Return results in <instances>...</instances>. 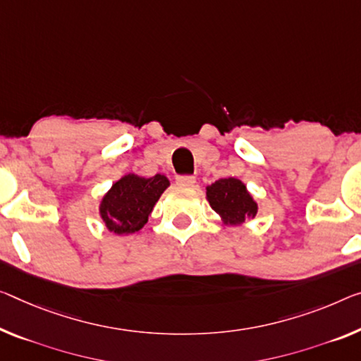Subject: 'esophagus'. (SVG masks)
I'll list each match as a JSON object with an SVG mask.
<instances>
[{
  "instance_id": "34e87169",
  "label": "esophagus",
  "mask_w": 361,
  "mask_h": 361,
  "mask_svg": "<svg viewBox=\"0 0 361 361\" xmlns=\"http://www.w3.org/2000/svg\"><path fill=\"white\" fill-rule=\"evenodd\" d=\"M195 177L193 176H177L176 177V182H177V185H180V187H193L195 185Z\"/></svg>"
}]
</instances>
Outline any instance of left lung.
Wrapping results in <instances>:
<instances>
[{"label": "left lung", "mask_w": 361, "mask_h": 361, "mask_svg": "<svg viewBox=\"0 0 361 361\" xmlns=\"http://www.w3.org/2000/svg\"><path fill=\"white\" fill-rule=\"evenodd\" d=\"M208 202L216 213L223 216L224 223L238 224L253 218L258 212L247 187L234 177L219 179L207 188Z\"/></svg>", "instance_id": "left-lung-1"}]
</instances>
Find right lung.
<instances>
[{
	"mask_svg": "<svg viewBox=\"0 0 361 361\" xmlns=\"http://www.w3.org/2000/svg\"><path fill=\"white\" fill-rule=\"evenodd\" d=\"M169 180L157 174L149 179L127 174L104 195L99 213L114 234H132L147 224L154 203L168 188Z\"/></svg>",
	"mask_w": 361,
	"mask_h": 361,
	"instance_id": "add662e5",
	"label": "right lung"
}]
</instances>
